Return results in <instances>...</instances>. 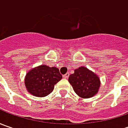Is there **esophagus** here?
Masks as SVG:
<instances>
[{
    "instance_id": "34e87169",
    "label": "esophagus",
    "mask_w": 128,
    "mask_h": 128,
    "mask_svg": "<svg viewBox=\"0 0 128 128\" xmlns=\"http://www.w3.org/2000/svg\"><path fill=\"white\" fill-rule=\"evenodd\" d=\"M68 77H69V72H67V73H66L65 75H63V78H68Z\"/></svg>"
}]
</instances>
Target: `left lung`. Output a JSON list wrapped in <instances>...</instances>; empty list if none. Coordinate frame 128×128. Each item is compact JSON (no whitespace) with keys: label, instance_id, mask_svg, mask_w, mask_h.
Listing matches in <instances>:
<instances>
[{"label":"left lung","instance_id":"1","mask_svg":"<svg viewBox=\"0 0 128 128\" xmlns=\"http://www.w3.org/2000/svg\"><path fill=\"white\" fill-rule=\"evenodd\" d=\"M68 81L77 95L83 98L95 96L100 86L99 78L85 67L75 70L74 73L70 75Z\"/></svg>","mask_w":128,"mask_h":128}]
</instances>
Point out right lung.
I'll return each instance as SVG.
<instances>
[{
	"mask_svg": "<svg viewBox=\"0 0 128 128\" xmlns=\"http://www.w3.org/2000/svg\"><path fill=\"white\" fill-rule=\"evenodd\" d=\"M62 75L56 67L40 66L28 72L25 84L28 91L36 97H45L54 89V86L62 79Z\"/></svg>",
	"mask_w": 128,
	"mask_h": 128,
	"instance_id": "add662e5",
	"label": "right lung"
}]
</instances>
